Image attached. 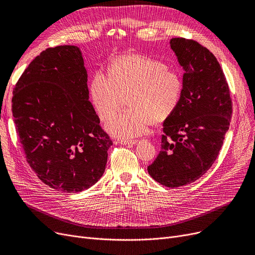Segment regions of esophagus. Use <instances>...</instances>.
<instances>
[{
	"label": "esophagus",
	"mask_w": 255,
	"mask_h": 255,
	"mask_svg": "<svg viewBox=\"0 0 255 255\" xmlns=\"http://www.w3.org/2000/svg\"><path fill=\"white\" fill-rule=\"evenodd\" d=\"M137 142H138L137 140H121V141H119V143H121V144H124V145H130V146L135 145Z\"/></svg>",
	"instance_id": "1"
}]
</instances>
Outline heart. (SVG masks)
Returning <instances> with one entry per match:
<instances>
[{"instance_id":"obj_1","label":"heart","mask_w":255,"mask_h":255,"mask_svg":"<svg viewBox=\"0 0 255 255\" xmlns=\"http://www.w3.org/2000/svg\"><path fill=\"white\" fill-rule=\"evenodd\" d=\"M182 94L183 80L176 70L138 55L119 58L110 75L97 71L90 85L91 100L101 120L110 119L128 98L130 109L105 124V130L121 139L143 135L154 122L167 119L178 109Z\"/></svg>"}]
</instances>
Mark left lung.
Returning <instances> with one entry per match:
<instances>
[{
  "label": "left lung",
  "instance_id": "left-lung-1",
  "mask_svg": "<svg viewBox=\"0 0 255 255\" xmlns=\"http://www.w3.org/2000/svg\"><path fill=\"white\" fill-rule=\"evenodd\" d=\"M170 48L184 70L178 109L163 123L161 151L149 175L169 188L188 185L215 161L230 128L229 85L213 53L193 40L172 38Z\"/></svg>",
  "mask_w": 255,
  "mask_h": 255
}]
</instances>
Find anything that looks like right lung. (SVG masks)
<instances>
[{"label": "right lung", "instance_id": "add662e5", "mask_svg": "<svg viewBox=\"0 0 255 255\" xmlns=\"http://www.w3.org/2000/svg\"><path fill=\"white\" fill-rule=\"evenodd\" d=\"M87 83L82 51L62 45L37 56L13 91V121L26 161L43 183L63 192L95 185L113 144Z\"/></svg>", "mask_w": 255, "mask_h": 255}]
</instances>
